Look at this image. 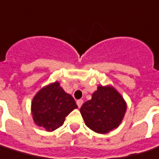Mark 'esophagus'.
Masks as SVG:
<instances>
[{
  "mask_svg": "<svg viewBox=\"0 0 159 159\" xmlns=\"http://www.w3.org/2000/svg\"><path fill=\"white\" fill-rule=\"evenodd\" d=\"M83 100H77V101H76V104H77L78 107H81L82 105H83Z\"/></svg>",
  "mask_w": 159,
  "mask_h": 159,
  "instance_id": "34e87169",
  "label": "esophagus"
}]
</instances>
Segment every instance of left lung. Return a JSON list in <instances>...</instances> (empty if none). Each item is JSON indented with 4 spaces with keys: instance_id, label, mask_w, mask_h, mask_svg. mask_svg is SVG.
<instances>
[{
    "instance_id": "left-lung-1",
    "label": "left lung",
    "mask_w": 159,
    "mask_h": 159,
    "mask_svg": "<svg viewBox=\"0 0 159 159\" xmlns=\"http://www.w3.org/2000/svg\"><path fill=\"white\" fill-rule=\"evenodd\" d=\"M126 111V103L112 86H98L80 112L86 126L95 133L105 134L117 128Z\"/></svg>"
}]
</instances>
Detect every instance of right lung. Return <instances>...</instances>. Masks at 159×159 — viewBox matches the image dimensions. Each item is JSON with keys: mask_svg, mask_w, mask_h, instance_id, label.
<instances>
[{"mask_svg": "<svg viewBox=\"0 0 159 159\" xmlns=\"http://www.w3.org/2000/svg\"><path fill=\"white\" fill-rule=\"evenodd\" d=\"M31 107L34 123L48 132H52L64 124L65 117L77 108V105L71 95L60 87L59 83L55 82L38 92Z\"/></svg>", "mask_w": 159, "mask_h": 159, "instance_id": "1", "label": "right lung"}]
</instances>
